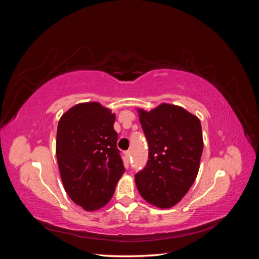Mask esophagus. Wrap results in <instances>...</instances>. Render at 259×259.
<instances>
[{"label": "esophagus", "instance_id": "1", "mask_svg": "<svg viewBox=\"0 0 259 259\" xmlns=\"http://www.w3.org/2000/svg\"><path fill=\"white\" fill-rule=\"evenodd\" d=\"M125 155H126V158H130V156H131V150L125 151Z\"/></svg>", "mask_w": 259, "mask_h": 259}]
</instances>
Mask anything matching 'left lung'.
Wrapping results in <instances>:
<instances>
[{
  "label": "left lung",
  "instance_id": "8db88e82",
  "mask_svg": "<svg viewBox=\"0 0 259 259\" xmlns=\"http://www.w3.org/2000/svg\"><path fill=\"white\" fill-rule=\"evenodd\" d=\"M138 112L149 160L135 175L137 189L147 202L168 208L185 197L198 175L203 151L201 123L184 108L168 104Z\"/></svg>",
  "mask_w": 259,
  "mask_h": 259
}]
</instances>
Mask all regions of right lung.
Wrapping results in <instances>:
<instances>
[{
  "label": "right lung",
  "instance_id": "add662e5",
  "mask_svg": "<svg viewBox=\"0 0 259 259\" xmlns=\"http://www.w3.org/2000/svg\"><path fill=\"white\" fill-rule=\"evenodd\" d=\"M115 115L98 103L79 104L60 117L56 156L65 190L75 204L95 210L110 201L125 171Z\"/></svg>",
  "mask_w": 259,
  "mask_h": 259
}]
</instances>
